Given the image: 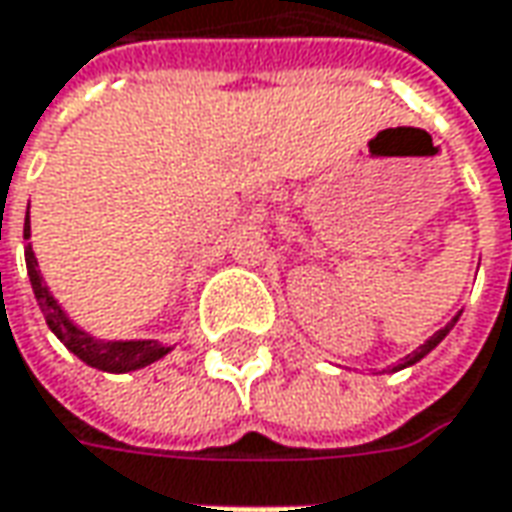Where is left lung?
Here are the masks:
<instances>
[{
	"label": "left lung",
	"mask_w": 512,
	"mask_h": 512,
	"mask_svg": "<svg viewBox=\"0 0 512 512\" xmlns=\"http://www.w3.org/2000/svg\"><path fill=\"white\" fill-rule=\"evenodd\" d=\"M459 316H462V313H459ZM459 316H453V319H450V322H447V325H444L442 330H436V333H433V336H430V339H427V342H424L422 347H419V350H413V353H410L407 359H402V362L396 364L393 370H402V367H410V364H416V362H419V359H424V356H427V353H430V350H433V347L442 342L444 336H447V333L453 330V325L459 322Z\"/></svg>",
	"instance_id": "1"
}]
</instances>
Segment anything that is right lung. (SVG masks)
Listing matches in <instances>:
<instances>
[{
    "instance_id": "obj_1",
    "label": "right lung",
    "mask_w": 512,
    "mask_h": 512,
    "mask_svg": "<svg viewBox=\"0 0 512 512\" xmlns=\"http://www.w3.org/2000/svg\"><path fill=\"white\" fill-rule=\"evenodd\" d=\"M25 239H30V216L25 219ZM25 265H28L33 296H36V302H39L42 313H45L48 327L56 333V339L85 364L96 367V370H105V373H130V370H139V367L159 362L162 356L170 353V347L153 342V339H139V342H102V339H93L82 327L73 325L68 319V313L62 310V305L50 296L48 285H45V279L39 273V262L33 256L30 242L25 247Z\"/></svg>"
}]
</instances>
